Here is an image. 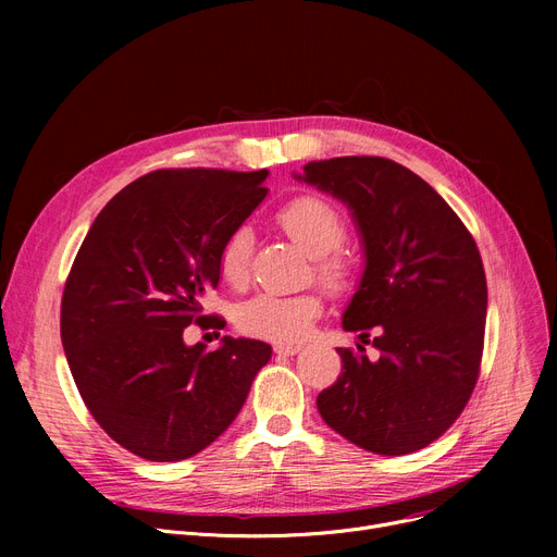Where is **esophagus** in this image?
I'll return each mask as SVG.
<instances>
[{
  "label": "esophagus",
  "mask_w": 557,
  "mask_h": 557,
  "mask_svg": "<svg viewBox=\"0 0 557 557\" xmlns=\"http://www.w3.org/2000/svg\"><path fill=\"white\" fill-rule=\"evenodd\" d=\"M273 352H275L277 357H294V355H298V352H300V345L277 343V345H273Z\"/></svg>",
  "instance_id": "1"
}]
</instances>
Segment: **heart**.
I'll return each instance as SVG.
<instances>
[{"label":"heart","mask_w":557,"mask_h":557,"mask_svg":"<svg viewBox=\"0 0 557 557\" xmlns=\"http://www.w3.org/2000/svg\"><path fill=\"white\" fill-rule=\"evenodd\" d=\"M280 225L298 246L313 257V271L318 280L332 294H345L355 286L357 263L341 250L347 225L341 212L325 198L307 194L288 200L277 212ZM252 259V232L248 225L234 227L219 250V273L232 284L242 286L250 275ZM323 311V298L315 290L307 294H261L242 302L237 311V325L244 334L277 343H298L315 323Z\"/></svg>","instance_id":"obj_1"}]
</instances>
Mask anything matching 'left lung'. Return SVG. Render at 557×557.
<instances>
[{"label": "left lung", "mask_w": 557, "mask_h": 557, "mask_svg": "<svg viewBox=\"0 0 557 557\" xmlns=\"http://www.w3.org/2000/svg\"><path fill=\"white\" fill-rule=\"evenodd\" d=\"M302 178L347 202L366 271L343 327L380 349L370 362L338 347L336 384L315 404L357 447L404 456L437 441L470 401L481 372L487 282L476 242L429 183L388 158L309 162Z\"/></svg>", "instance_id": "1"}]
</instances>
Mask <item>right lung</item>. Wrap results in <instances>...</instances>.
<instances>
[{
	"mask_svg": "<svg viewBox=\"0 0 557 557\" xmlns=\"http://www.w3.org/2000/svg\"><path fill=\"white\" fill-rule=\"evenodd\" d=\"M269 171L158 169L116 194L83 239L65 282L61 338L76 388L99 426L131 454L185 460L239 416L271 345L223 338L185 345L219 284V250L267 196Z\"/></svg>",
	"mask_w": 557,
	"mask_h": 557,
	"instance_id": "1",
	"label": "right lung"
}]
</instances>
